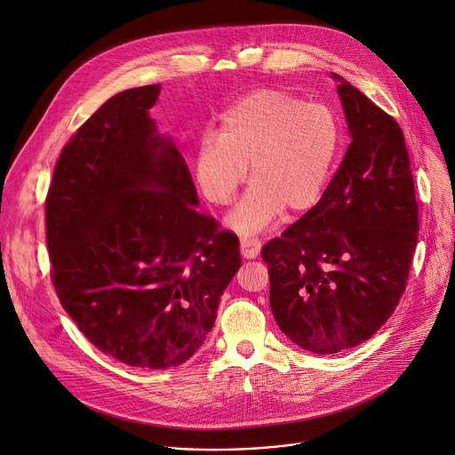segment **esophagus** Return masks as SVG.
Returning a JSON list of instances; mask_svg holds the SVG:
<instances>
[{
    "label": "esophagus",
    "mask_w": 455,
    "mask_h": 455,
    "mask_svg": "<svg viewBox=\"0 0 455 455\" xmlns=\"http://www.w3.org/2000/svg\"><path fill=\"white\" fill-rule=\"evenodd\" d=\"M261 242L256 236H242L240 238V249H242V256L243 258H256L259 252Z\"/></svg>",
    "instance_id": "esophagus-1"
}]
</instances>
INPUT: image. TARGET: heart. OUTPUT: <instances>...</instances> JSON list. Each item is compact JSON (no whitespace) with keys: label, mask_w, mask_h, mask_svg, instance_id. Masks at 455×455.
I'll return each mask as SVG.
<instances>
[{"label":"heart","mask_w":455,"mask_h":455,"mask_svg":"<svg viewBox=\"0 0 455 455\" xmlns=\"http://www.w3.org/2000/svg\"><path fill=\"white\" fill-rule=\"evenodd\" d=\"M340 145V118L330 106L307 104L283 89H254L224 111L219 134L208 131L199 140L196 183L212 204L226 206L251 164L252 185L229 224L252 233L283 210H312L330 183Z\"/></svg>","instance_id":"b5f03b06"}]
</instances>
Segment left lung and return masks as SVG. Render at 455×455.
<instances>
[{"label": "left lung", "instance_id": "obj_1", "mask_svg": "<svg viewBox=\"0 0 455 455\" xmlns=\"http://www.w3.org/2000/svg\"><path fill=\"white\" fill-rule=\"evenodd\" d=\"M333 76L351 132L347 152L321 201L261 247L272 315L292 342L317 355L358 346L391 317L419 231L398 122Z\"/></svg>", "mask_w": 455, "mask_h": 455}]
</instances>
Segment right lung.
<instances>
[{
  "label": "right lung",
  "instance_id": "right-lung-1",
  "mask_svg": "<svg viewBox=\"0 0 455 455\" xmlns=\"http://www.w3.org/2000/svg\"><path fill=\"white\" fill-rule=\"evenodd\" d=\"M122 91L64 145L46 196L52 283L84 337L134 368L183 364L213 328L240 267L238 236L197 212L188 166Z\"/></svg>",
  "mask_w": 455,
  "mask_h": 455
}]
</instances>
